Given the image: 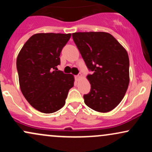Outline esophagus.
<instances>
[{
  "label": "esophagus",
  "instance_id": "34e87169",
  "mask_svg": "<svg viewBox=\"0 0 152 152\" xmlns=\"http://www.w3.org/2000/svg\"><path fill=\"white\" fill-rule=\"evenodd\" d=\"M81 77V74H78V75H76V76H75V78H76V81H78V79H79Z\"/></svg>",
  "mask_w": 152,
  "mask_h": 152
}]
</instances>
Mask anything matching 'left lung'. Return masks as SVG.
Here are the masks:
<instances>
[{
	"label": "left lung",
	"mask_w": 152,
	"mask_h": 152,
	"mask_svg": "<svg viewBox=\"0 0 152 152\" xmlns=\"http://www.w3.org/2000/svg\"><path fill=\"white\" fill-rule=\"evenodd\" d=\"M88 70L91 91L83 96L86 106L105 113L118 105L129 83V59L126 49L112 35L105 32L72 34Z\"/></svg>",
	"instance_id": "1"
}]
</instances>
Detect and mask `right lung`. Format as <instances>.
<instances>
[{"mask_svg":"<svg viewBox=\"0 0 152 152\" xmlns=\"http://www.w3.org/2000/svg\"><path fill=\"white\" fill-rule=\"evenodd\" d=\"M71 34H36L26 41L16 61L22 94L34 109L51 114L61 109L74 86L71 74L58 71L60 54Z\"/></svg>","mask_w":152,"mask_h":152,"instance_id":"add662e5","label":"right lung"}]
</instances>
